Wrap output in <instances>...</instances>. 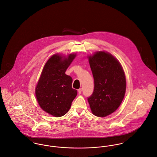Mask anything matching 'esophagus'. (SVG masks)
<instances>
[{"label":"esophagus","instance_id":"esophagus-1","mask_svg":"<svg viewBox=\"0 0 157 157\" xmlns=\"http://www.w3.org/2000/svg\"><path fill=\"white\" fill-rule=\"evenodd\" d=\"M82 88H80L79 90H78V94H82Z\"/></svg>","mask_w":157,"mask_h":157}]
</instances>
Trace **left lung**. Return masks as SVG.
Listing matches in <instances>:
<instances>
[{
	"label": "left lung",
	"mask_w": 157,
	"mask_h": 157,
	"mask_svg": "<svg viewBox=\"0 0 157 157\" xmlns=\"http://www.w3.org/2000/svg\"><path fill=\"white\" fill-rule=\"evenodd\" d=\"M88 58L94 90L88 100L92 113L105 117L115 112L124 98L126 88L124 72L120 62L108 52L98 51Z\"/></svg>",
	"instance_id": "left-lung-1"
}]
</instances>
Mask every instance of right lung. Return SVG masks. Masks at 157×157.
<instances>
[{"label":"right lung","instance_id":"add662e5","mask_svg":"<svg viewBox=\"0 0 157 157\" xmlns=\"http://www.w3.org/2000/svg\"><path fill=\"white\" fill-rule=\"evenodd\" d=\"M75 56V54H71L67 57L58 54L51 56L45 63L36 88L40 108L56 117L68 112L77 94V90L72 88V78L65 74Z\"/></svg>","mask_w":157,"mask_h":157}]
</instances>
